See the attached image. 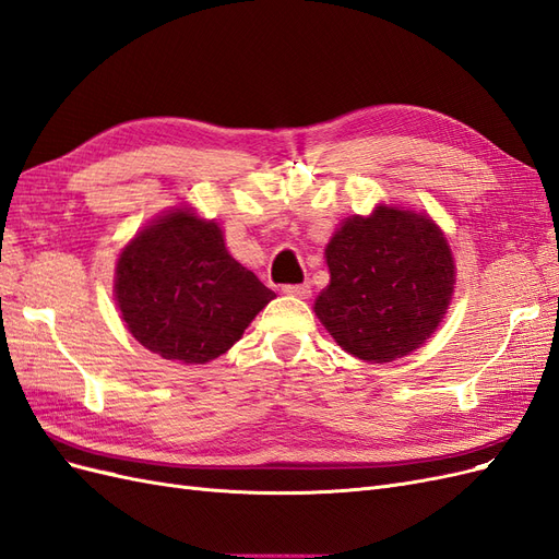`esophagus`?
I'll use <instances>...</instances> for the list:
<instances>
[{
	"instance_id": "34e87169",
	"label": "esophagus",
	"mask_w": 559,
	"mask_h": 559,
	"mask_svg": "<svg viewBox=\"0 0 559 559\" xmlns=\"http://www.w3.org/2000/svg\"><path fill=\"white\" fill-rule=\"evenodd\" d=\"M282 292L286 296H296V298H308L312 294V286L306 282V284H284Z\"/></svg>"
}]
</instances>
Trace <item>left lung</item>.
Returning <instances> with one entry per match:
<instances>
[{
	"mask_svg": "<svg viewBox=\"0 0 559 559\" xmlns=\"http://www.w3.org/2000/svg\"><path fill=\"white\" fill-rule=\"evenodd\" d=\"M326 263L331 284L314 312L335 343L364 361L405 357L448 310L452 253L429 216L392 207L352 216L329 242Z\"/></svg>",
	"mask_w": 559,
	"mask_h": 559,
	"instance_id": "8db88e82",
	"label": "left lung"
}]
</instances>
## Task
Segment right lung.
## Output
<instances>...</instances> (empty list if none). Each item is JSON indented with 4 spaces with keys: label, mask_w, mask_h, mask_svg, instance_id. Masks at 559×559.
I'll use <instances>...</instances> for the list:
<instances>
[{
    "label": "right lung",
    "mask_w": 559,
    "mask_h": 559,
    "mask_svg": "<svg viewBox=\"0 0 559 559\" xmlns=\"http://www.w3.org/2000/svg\"><path fill=\"white\" fill-rule=\"evenodd\" d=\"M273 298L226 251L218 226L189 212L144 228L116 267V300L130 333L170 361L222 357Z\"/></svg>",
    "instance_id": "1"
}]
</instances>
